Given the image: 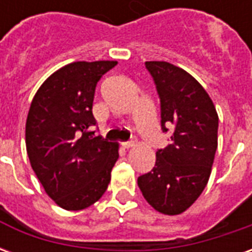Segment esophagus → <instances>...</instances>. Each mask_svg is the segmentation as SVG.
Here are the masks:
<instances>
[{
	"label": "esophagus",
	"instance_id": "1",
	"mask_svg": "<svg viewBox=\"0 0 252 252\" xmlns=\"http://www.w3.org/2000/svg\"><path fill=\"white\" fill-rule=\"evenodd\" d=\"M121 146H123L124 148L135 147V146H136V142H135V140H129V142H123V143H121Z\"/></svg>",
	"mask_w": 252,
	"mask_h": 252
}]
</instances>
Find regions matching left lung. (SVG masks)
I'll list each match as a JSON object with an SVG mask.
<instances>
[{"instance_id":"1","label":"left lung","mask_w":252,"mask_h":252,"mask_svg":"<svg viewBox=\"0 0 252 252\" xmlns=\"http://www.w3.org/2000/svg\"><path fill=\"white\" fill-rule=\"evenodd\" d=\"M160 98L163 132L173 129L167 147L157 151V162L137 178L143 197L155 211L175 216L194 204L205 189L217 150L219 116L201 83L184 68L151 61Z\"/></svg>"}]
</instances>
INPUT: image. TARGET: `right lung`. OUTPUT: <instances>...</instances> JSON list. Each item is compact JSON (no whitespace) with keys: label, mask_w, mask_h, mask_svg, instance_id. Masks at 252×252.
I'll return each mask as SVG.
<instances>
[{"label":"right lung","mask_w":252,"mask_h":252,"mask_svg":"<svg viewBox=\"0 0 252 252\" xmlns=\"http://www.w3.org/2000/svg\"><path fill=\"white\" fill-rule=\"evenodd\" d=\"M116 61L72 62L51 74L32 99L25 123L31 166L50 198L82 211L102 197L119 143L94 136L95 85Z\"/></svg>","instance_id":"right-lung-1"}]
</instances>
